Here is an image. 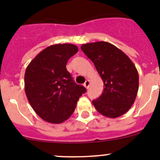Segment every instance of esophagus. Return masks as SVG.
Here are the masks:
<instances>
[{"label":"esophagus","instance_id":"esophagus-1","mask_svg":"<svg viewBox=\"0 0 160 160\" xmlns=\"http://www.w3.org/2000/svg\"><path fill=\"white\" fill-rule=\"evenodd\" d=\"M90 83V80H87L86 82H85V83H84V87H85V88H89Z\"/></svg>","mask_w":160,"mask_h":160}]
</instances>
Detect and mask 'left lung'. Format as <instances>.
Masks as SVG:
<instances>
[{
    "mask_svg": "<svg viewBox=\"0 0 160 160\" xmlns=\"http://www.w3.org/2000/svg\"><path fill=\"white\" fill-rule=\"evenodd\" d=\"M80 48L104 82L101 97L92 101L96 110L111 118L123 115L134 104L138 93L135 66L125 52L107 42L87 43Z\"/></svg>",
    "mask_w": 160,
    "mask_h": 160,
    "instance_id": "8db88e82",
    "label": "left lung"
}]
</instances>
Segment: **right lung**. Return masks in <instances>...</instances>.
Returning a JSON list of instances; mask_svg holds the SVG:
<instances>
[{"mask_svg":"<svg viewBox=\"0 0 160 160\" xmlns=\"http://www.w3.org/2000/svg\"><path fill=\"white\" fill-rule=\"evenodd\" d=\"M78 52L72 44H56L40 52L27 67L25 91L28 102L46 122L60 124L69 118L86 88L77 84L67 70V61Z\"/></svg>","mask_w":160,"mask_h":160,"instance_id":"obj_1","label":"right lung"}]
</instances>
